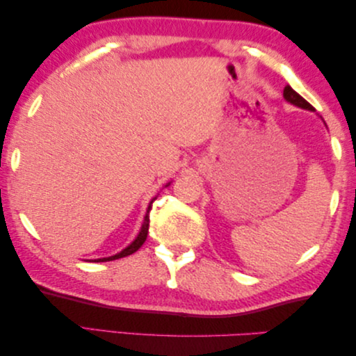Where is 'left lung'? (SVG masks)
Listing matches in <instances>:
<instances>
[{
	"mask_svg": "<svg viewBox=\"0 0 356 356\" xmlns=\"http://www.w3.org/2000/svg\"><path fill=\"white\" fill-rule=\"evenodd\" d=\"M284 99L290 104H293V106L296 107H301V108H306V110H311V112H314V107L311 106L309 102L306 101V99H302L298 92H296L292 86H285L284 88Z\"/></svg>",
	"mask_w": 356,
	"mask_h": 356,
	"instance_id": "obj_1",
	"label": "left lung"
}]
</instances>
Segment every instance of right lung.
I'll return each mask as SVG.
<instances>
[{
    "label": "right lung",
    "instance_id": "1",
    "mask_svg": "<svg viewBox=\"0 0 356 356\" xmlns=\"http://www.w3.org/2000/svg\"><path fill=\"white\" fill-rule=\"evenodd\" d=\"M168 184H170V183H168ZM168 184H167V186H168ZM154 200H156V197H154L153 200L149 202V207H148V209H147V214H145V220H143V224H142V229H140V233L137 235V238L129 244V246L121 250V252L112 255V257L96 259V260H91V261H110V260H116V259H121V257H127V255H131V254L136 252V250H138L140 246H142V244L145 243V240H147V236H148V229H149V211H151V207H153V202H154Z\"/></svg>",
    "mask_w": 356,
    "mask_h": 356
}]
</instances>
